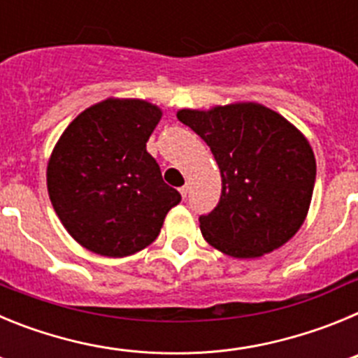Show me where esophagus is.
<instances>
[{"mask_svg": "<svg viewBox=\"0 0 358 358\" xmlns=\"http://www.w3.org/2000/svg\"><path fill=\"white\" fill-rule=\"evenodd\" d=\"M179 192H181L182 199L188 197V186H181V188H179Z\"/></svg>", "mask_w": 358, "mask_h": 358, "instance_id": "obj_1", "label": "esophagus"}]
</instances>
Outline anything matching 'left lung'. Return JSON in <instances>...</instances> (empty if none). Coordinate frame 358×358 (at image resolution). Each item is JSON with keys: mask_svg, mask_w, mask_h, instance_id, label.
Returning a JSON list of instances; mask_svg holds the SVG:
<instances>
[{"mask_svg": "<svg viewBox=\"0 0 358 358\" xmlns=\"http://www.w3.org/2000/svg\"><path fill=\"white\" fill-rule=\"evenodd\" d=\"M177 118L206 141L222 176L220 201L199 217L206 242L233 258H258L289 242L314 194L315 157L305 136L252 102L181 109Z\"/></svg>", "mask_w": 358, "mask_h": 358, "instance_id": "8db88e82", "label": "left lung"}]
</instances>
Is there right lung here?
Here are the masks:
<instances>
[{
	"label": "right lung",
	"instance_id": "add662e5",
	"mask_svg": "<svg viewBox=\"0 0 358 358\" xmlns=\"http://www.w3.org/2000/svg\"><path fill=\"white\" fill-rule=\"evenodd\" d=\"M161 109L136 98H107L77 116L48 161L46 182L69 235L96 255H134L159 235L181 194L161 177L147 141Z\"/></svg>",
	"mask_w": 358,
	"mask_h": 358
}]
</instances>
